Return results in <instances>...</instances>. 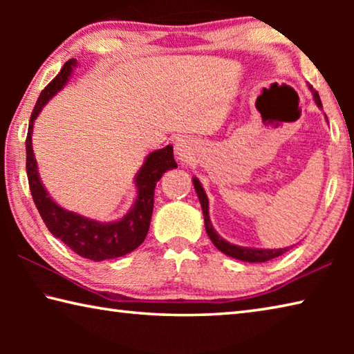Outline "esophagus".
<instances>
[{"mask_svg":"<svg viewBox=\"0 0 354 354\" xmlns=\"http://www.w3.org/2000/svg\"><path fill=\"white\" fill-rule=\"evenodd\" d=\"M175 154L178 159H189L190 158V147H189V142L184 140V139H178L175 142Z\"/></svg>","mask_w":354,"mask_h":354,"instance_id":"1","label":"esophagus"}]
</instances>
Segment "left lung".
I'll return each mask as SVG.
<instances>
[{"mask_svg": "<svg viewBox=\"0 0 354 354\" xmlns=\"http://www.w3.org/2000/svg\"><path fill=\"white\" fill-rule=\"evenodd\" d=\"M309 88H310V92H313V95H314L315 104L319 106V107H322V101H320L319 93H317V91H314L313 86H309ZM194 187L196 190V195H198L200 203H201V207H203V215H205V226H206L207 236H209V239H211L215 247H217L221 251V253H225L226 256L234 257V259H239V261H245V262H266V261L273 259V257H278L281 254H284L286 251H289V247H287V248H279V250H262V248L239 247V245L226 242L225 239L220 237L217 234V231H215L214 227H212L211 218H209V201H207L206 192H205V189H203V185L200 184V181L196 178H194Z\"/></svg>", "mask_w": 354, "mask_h": 354, "instance_id": "obj_1", "label": "left lung"}]
</instances>
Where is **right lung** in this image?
Here are the masks:
<instances>
[{"mask_svg":"<svg viewBox=\"0 0 354 354\" xmlns=\"http://www.w3.org/2000/svg\"><path fill=\"white\" fill-rule=\"evenodd\" d=\"M73 67H76V59L65 62L59 75L41 91L34 106L26 137V173L35 207L51 234L61 239L76 254L100 262L128 254L145 241L151 221L156 184L167 170L176 169L178 164L173 158L171 145L149 153L134 178L137 187L134 206L122 220L101 223L56 205L40 181L32 151V127L41 107L68 82Z\"/></svg>","mask_w":354,"mask_h":354,"instance_id":"1","label":"right lung"}]
</instances>
